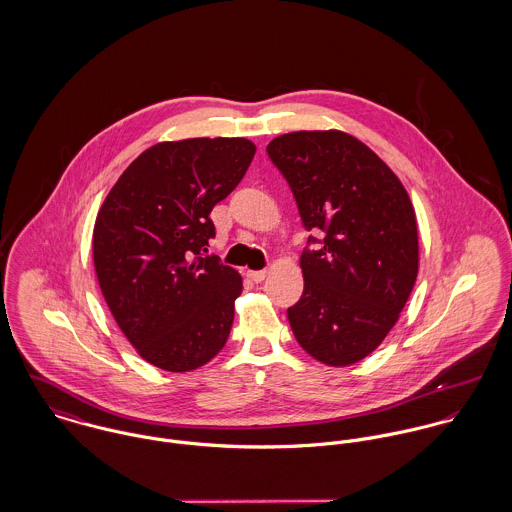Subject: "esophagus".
Segmentation results:
<instances>
[{"instance_id":"esophagus-1","label":"esophagus","mask_w":512,"mask_h":512,"mask_svg":"<svg viewBox=\"0 0 512 512\" xmlns=\"http://www.w3.org/2000/svg\"><path fill=\"white\" fill-rule=\"evenodd\" d=\"M246 276H248L254 284H260V282H264V280H266L268 270H248V272H246Z\"/></svg>"}]
</instances>
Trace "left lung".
Returning a JSON list of instances; mask_svg holds the SVG:
<instances>
[{"instance_id": "obj_1", "label": "left lung", "mask_w": 512, "mask_h": 512, "mask_svg": "<svg viewBox=\"0 0 512 512\" xmlns=\"http://www.w3.org/2000/svg\"><path fill=\"white\" fill-rule=\"evenodd\" d=\"M266 151L292 187L303 226L325 232L299 260L293 335L323 365H355L384 341L416 284L412 201L396 173L341 130L284 134Z\"/></svg>"}]
</instances>
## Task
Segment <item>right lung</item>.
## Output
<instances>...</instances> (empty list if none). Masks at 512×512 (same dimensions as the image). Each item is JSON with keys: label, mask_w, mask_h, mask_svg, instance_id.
Returning a JSON list of instances; mask_svg holds the SVG:
<instances>
[{"label": "right lung", "mask_w": 512, "mask_h": 512, "mask_svg": "<svg viewBox=\"0 0 512 512\" xmlns=\"http://www.w3.org/2000/svg\"><path fill=\"white\" fill-rule=\"evenodd\" d=\"M246 138L161 142L138 155L104 199L92 232L102 295L140 357L169 372L207 365L224 347L240 274L205 256L213 207L244 177Z\"/></svg>", "instance_id": "add662e5"}]
</instances>
